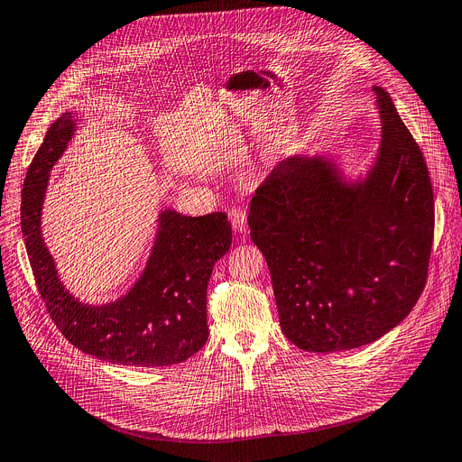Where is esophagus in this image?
Here are the masks:
<instances>
[{"label":"esophagus","mask_w":462,"mask_h":462,"mask_svg":"<svg viewBox=\"0 0 462 462\" xmlns=\"http://www.w3.org/2000/svg\"><path fill=\"white\" fill-rule=\"evenodd\" d=\"M229 222H231V226H233V229L236 231V233H244L245 229H247V215H245V210L242 208V207H233V208H229Z\"/></svg>","instance_id":"obj_1"}]
</instances>
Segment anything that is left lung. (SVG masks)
Returning a JSON list of instances; mask_svg holds the SVG:
<instances>
[{"mask_svg":"<svg viewBox=\"0 0 462 462\" xmlns=\"http://www.w3.org/2000/svg\"><path fill=\"white\" fill-rule=\"evenodd\" d=\"M381 148L363 181L324 157L279 162L252 198L247 224L273 285L281 331L303 351L370 344L416 305L431 257L428 164L393 99L374 87Z\"/></svg>","mask_w":462,"mask_h":462,"instance_id":"left-lung-1","label":"left lung"}]
</instances>
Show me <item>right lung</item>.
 <instances>
[{
  "label": "right lung",
  "instance_id": "obj_1",
  "mask_svg": "<svg viewBox=\"0 0 462 462\" xmlns=\"http://www.w3.org/2000/svg\"><path fill=\"white\" fill-rule=\"evenodd\" d=\"M64 113L46 133L22 190V233L39 292L59 331L83 353L124 366H170L199 351L208 337L207 285L212 266L229 252L226 212L183 217L161 212L144 273L118 301L92 307L69 294L41 233L50 170L76 131Z\"/></svg>",
  "mask_w": 462,
  "mask_h": 462
}]
</instances>
